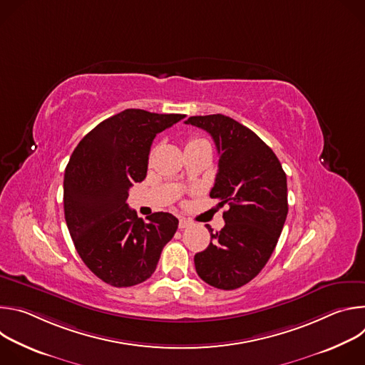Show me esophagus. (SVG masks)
<instances>
[{
    "instance_id": "1",
    "label": "esophagus",
    "mask_w": 365,
    "mask_h": 365,
    "mask_svg": "<svg viewBox=\"0 0 365 365\" xmlns=\"http://www.w3.org/2000/svg\"><path fill=\"white\" fill-rule=\"evenodd\" d=\"M189 225H192V222H190L189 220H186V218H180V220H179V228H180V230H185V228H187Z\"/></svg>"
}]
</instances>
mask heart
<instances>
[{
    "label": "heart",
    "instance_id": "heart-1",
    "mask_svg": "<svg viewBox=\"0 0 365 365\" xmlns=\"http://www.w3.org/2000/svg\"><path fill=\"white\" fill-rule=\"evenodd\" d=\"M202 141H205V140H202V138H192L187 144H192V143H202Z\"/></svg>",
    "mask_w": 365,
    "mask_h": 365
}]
</instances>
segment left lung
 Segmentation results:
<instances>
[{
  "instance_id": "left-lung-1",
  "label": "left lung",
  "mask_w": 365,
  "mask_h": 365,
  "mask_svg": "<svg viewBox=\"0 0 365 365\" xmlns=\"http://www.w3.org/2000/svg\"><path fill=\"white\" fill-rule=\"evenodd\" d=\"M185 123L214 138L220 169L210 196L228 205L225 227H206L211 242L195 254V269L207 284L234 290L263 270L277 245L289 211L286 173L273 150L238 121L214 114Z\"/></svg>"
}]
</instances>
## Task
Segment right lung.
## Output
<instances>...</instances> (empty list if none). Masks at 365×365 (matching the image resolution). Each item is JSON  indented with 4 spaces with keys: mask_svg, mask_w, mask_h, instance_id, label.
<instances>
[{
    "mask_svg": "<svg viewBox=\"0 0 365 365\" xmlns=\"http://www.w3.org/2000/svg\"><path fill=\"white\" fill-rule=\"evenodd\" d=\"M183 118L125 110L99 123L71 155L63 180L68 230L86 267L114 287L145 282L178 230V218L168 212L144 222L127 197L147 175L154 137Z\"/></svg>",
    "mask_w": 365,
    "mask_h": 365,
    "instance_id": "add662e5",
    "label": "right lung"
}]
</instances>
